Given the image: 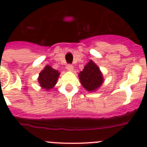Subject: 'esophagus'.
I'll return each mask as SVG.
<instances>
[{
    "label": "esophagus",
    "mask_w": 147,
    "mask_h": 147,
    "mask_svg": "<svg viewBox=\"0 0 147 147\" xmlns=\"http://www.w3.org/2000/svg\"><path fill=\"white\" fill-rule=\"evenodd\" d=\"M66 68H67V71H72L73 70H74V67H73L71 65H67L66 66Z\"/></svg>",
    "instance_id": "obj_1"
}]
</instances>
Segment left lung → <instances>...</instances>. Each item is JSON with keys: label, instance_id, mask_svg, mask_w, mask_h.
<instances>
[{"label": "left lung", "instance_id": "1", "mask_svg": "<svg viewBox=\"0 0 147 147\" xmlns=\"http://www.w3.org/2000/svg\"><path fill=\"white\" fill-rule=\"evenodd\" d=\"M81 84L88 91H95L101 87L104 82L103 75L99 67L92 60H90L82 71L79 74Z\"/></svg>", "mask_w": 147, "mask_h": 147}]
</instances>
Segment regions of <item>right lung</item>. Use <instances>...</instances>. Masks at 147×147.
<instances>
[{"label":"right lung","instance_id":"right-lung-1","mask_svg":"<svg viewBox=\"0 0 147 147\" xmlns=\"http://www.w3.org/2000/svg\"><path fill=\"white\" fill-rule=\"evenodd\" d=\"M60 73L49 65H46L40 73L38 82L40 87L45 90L52 89L57 82Z\"/></svg>","mask_w":147,"mask_h":147}]
</instances>
